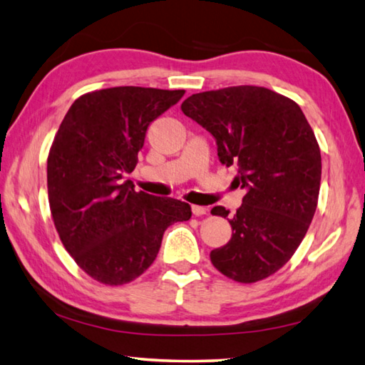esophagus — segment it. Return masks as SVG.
I'll return each mask as SVG.
<instances>
[{"label":"esophagus","instance_id":"34e87169","mask_svg":"<svg viewBox=\"0 0 365 365\" xmlns=\"http://www.w3.org/2000/svg\"><path fill=\"white\" fill-rule=\"evenodd\" d=\"M206 211H207V209L205 206H196V205L191 206V212H193V215H196V217H201V215H205Z\"/></svg>","mask_w":365,"mask_h":365}]
</instances>
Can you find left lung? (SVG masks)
Wrapping results in <instances>:
<instances>
[{
	"instance_id": "1",
	"label": "left lung",
	"mask_w": 365,
	"mask_h": 365,
	"mask_svg": "<svg viewBox=\"0 0 365 365\" xmlns=\"http://www.w3.org/2000/svg\"><path fill=\"white\" fill-rule=\"evenodd\" d=\"M185 115L212 135L217 156L235 165L246 195L228 217L232 238L211 251V262L228 279L255 283L275 274L298 250L319 200L322 159L311 125L289 98L264 86H228L191 95Z\"/></svg>"
}]
</instances>
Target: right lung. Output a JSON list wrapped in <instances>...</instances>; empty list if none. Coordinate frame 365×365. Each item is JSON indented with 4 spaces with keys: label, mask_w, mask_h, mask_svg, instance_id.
I'll return each instance as SVG.
<instances>
[{
    "label": "right lung",
    "mask_w": 365,
    "mask_h": 365,
    "mask_svg": "<svg viewBox=\"0 0 365 365\" xmlns=\"http://www.w3.org/2000/svg\"><path fill=\"white\" fill-rule=\"evenodd\" d=\"M185 90L114 86L73 101L48 156L51 215L67 252L91 279L123 285L156 259L163 235L191 217L174 197L137 193L132 174L153 120Z\"/></svg>",
    "instance_id": "obj_1"
}]
</instances>
